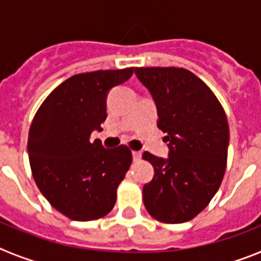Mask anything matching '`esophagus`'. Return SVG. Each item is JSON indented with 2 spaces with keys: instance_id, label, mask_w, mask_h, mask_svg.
<instances>
[{
  "instance_id": "34e87169",
  "label": "esophagus",
  "mask_w": 261,
  "mask_h": 261,
  "mask_svg": "<svg viewBox=\"0 0 261 261\" xmlns=\"http://www.w3.org/2000/svg\"><path fill=\"white\" fill-rule=\"evenodd\" d=\"M132 155H133V161H135V162H138V161L141 159L142 154H141V151H133Z\"/></svg>"
}]
</instances>
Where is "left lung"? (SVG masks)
<instances>
[{"instance_id":"1","label":"left lung","mask_w":261,"mask_h":261,"mask_svg":"<svg viewBox=\"0 0 261 261\" xmlns=\"http://www.w3.org/2000/svg\"><path fill=\"white\" fill-rule=\"evenodd\" d=\"M158 108V128L167 133V159L145 151L154 177L144 186L146 211L163 223H183L204 211L222 183L229 124L214 93L184 68H136Z\"/></svg>"}]
</instances>
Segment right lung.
I'll use <instances>...</instances> for the list:
<instances>
[{
    "instance_id": "1",
    "label": "right lung",
    "mask_w": 261,
    "mask_h": 261,
    "mask_svg": "<svg viewBox=\"0 0 261 261\" xmlns=\"http://www.w3.org/2000/svg\"><path fill=\"white\" fill-rule=\"evenodd\" d=\"M135 68L81 73L64 81L41 103L29 132L32 176L53 208L74 221L110 213L117 187L132 165L125 145L105 149L90 142L107 117L108 90L132 77Z\"/></svg>"
}]
</instances>
